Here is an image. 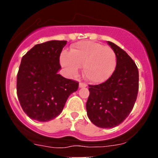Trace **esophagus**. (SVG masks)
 <instances>
[{"mask_svg": "<svg viewBox=\"0 0 158 158\" xmlns=\"http://www.w3.org/2000/svg\"><path fill=\"white\" fill-rule=\"evenodd\" d=\"M87 86V85L85 83H82V82H80L79 83V88H85Z\"/></svg>", "mask_w": 158, "mask_h": 158, "instance_id": "34e87169", "label": "esophagus"}]
</instances>
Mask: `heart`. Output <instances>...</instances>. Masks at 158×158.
Here are the masks:
<instances>
[{"mask_svg":"<svg viewBox=\"0 0 158 158\" xmlns=\"http://www.w3.org/2000/svg\"><path fill=\"white\" fill-rule=\"evenodd\" d=\"M60 64L69 76L82 73L88 81L100 84L112 75L116 66V54L109 47L93 41H81L70 47L69 53L62 51Z\"/></svg>","mask_w":158,"mask_h":158,"instance_id":"b5f03b06","label":"heart"}]
</instances>
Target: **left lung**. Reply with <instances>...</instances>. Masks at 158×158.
I'll return each mask as SVG.
<instances>
[{
    "instance_id": "1",
    "label": "left lung",
    "mask_w": 158,
    "mask_h": 158,
    "mask_svg": "<svg viewBox=\"0 0 158 158\" xmlns=\"http://www.w3.org/2000/svg\"><path fill=\"white\" fill-rule=\"evenodd\" d=\"M116 54V67L109 79L89 85L86 110L89 119L100 128L118 126L133 109L139 92V70L123 50L107 41Z\"/></svg>"
}]
</instances>
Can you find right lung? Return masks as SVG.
I'll list each match as a JSON object with an SVG mask.
<instances>
[{
  "instance_id": "right-lung-1",
  "label": "right lung",
  "mask_w": 158,
  "mask_h": 158,
  "mask_svg": "<svg viewBox=\"0 0 158 158\" xmlns=\"http://www.w3.org/2000/svg\"><path fill=\"white\" fill-rule=\"evenodd\" d=\"M67 41L51 40L34 46L22 58L17 74V96L23 111L34 120L56 118L77 90L78 82L58 74L59 57Z\"/></svg>"
}]
</instances>
